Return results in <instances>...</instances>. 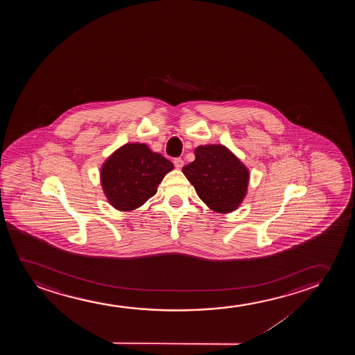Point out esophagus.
<instances>
[{"label":"esophagus","mask_w":355,"mask_h":355,"mask_svg":"<svg viewBox=\"0 0 355 355\" xmlns=\"http://www.w3.org/2000/svg\"><path fill=\"white\" fill-rule=\"evenodd\" d=\"M173 164H175L177 168H182L183 165H184V161L182 160L180 157H175V160H173Z\"/></svg>","instance_id":"esophagus-1"}]
</instances>
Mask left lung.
I'll return each instance as SVG.
<instances>
[{
  "label": "left lung",
  "instance_id": "8db88e82",
  "mask_svg": "<svg viewBox=\"0 0 355 355\" xmlns=\"http://www.w3.org/2000/svg\"><path fill=\"white\" fill-rule=\"evenodd\" d=\"M182 171L200 199L219 214L238 209L248 191V168L223 146H198L195 160Z\"/></svg>",
  "mask_w": 355,
  "mask_h": 355
}]
</instances>
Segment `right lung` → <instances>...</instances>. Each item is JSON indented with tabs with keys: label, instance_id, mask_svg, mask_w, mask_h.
Here are the masks:
<instances>
[{
	"label": "right lung",
	"instance_id": "1",
	"mask_svg": "<svg viewBox=\"0 0 355 355\" xmlns=\"http://www.w3.org/2000/svg\"><path fill=\"white\" fill-rule=\"evenodd\" d=\"M172 170L170 160L146 144H125L103 165V190L115 209L131 211L154 196L161 180Z\"/></svg>",
	"mask_w": 355,
	"mask_h": 355
}]
</instances>
